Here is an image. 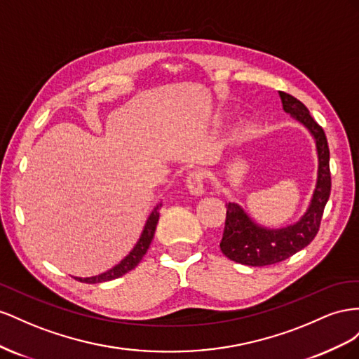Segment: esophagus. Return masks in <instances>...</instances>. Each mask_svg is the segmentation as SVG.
<instances>
[{
	"label": "esophagus",
	"instance_id": "obj_1",
	"mask_svg": "<svg viewBox=\"0 0 359 359\" xmlns=\"http://www.w3.org/2000/svg\"><path fill=\"white\" fill-rule=\"evenodd\" d=\"M204 172L201 170H192L187 177V187L194 196H201L204 192Z\"/></svg>",
	"mask_w": 359,
	"mask_h": 359
}]
</instances>
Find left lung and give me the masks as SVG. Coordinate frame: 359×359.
<instances>
[{
  "label": "left lung",
  "mask_w": 359,
  "mask_h": 359,
  "mask_svg": "<svg viewBox=\"0 0 359 359\" xmlns=\"http://www.w3.org/2000/svg\"><path fill=\"white\" fill-rule=\"evenodd\" d=\"M285 112L299 120L310 129L316 138L319 153V177L309 210L294 225L281 230H266L255 225L245 212L234 203L227 204L225 225L219 247L225 257L247 266H268L292 257L294 252L305 248L320 229V221L326 201L331 194L330 147L325 130L311 117L309 108L289 93L280 91Z\"/></svg>",
  "instance_id": "left-lung-1"
}]
</instances>
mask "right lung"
<instances>
[{
    "mask_svg": "<svg viewBox=\"0 0 359 359\" xmlns=\"http://www.w3.org/2000/svg\"><path fill=\"white\" fill-rule=\"evenodd\" d=\"M161 208H162V203H159L158 206L155 208V210L151 212V215L147 219L146 227H144V231H142L138 243L135 245V248L129 252L128 257L123 259L117 266H114V268L104 272V273L91 276V278H75V280H78L81 283H87V284H96V283H104V281L118 278V276L125 275L129 271L134 269L135 266L141 262V259L144 257V254L147 252V250L150 247V242H151L153 236H155V230H156V224L159 221V209Z\"/></svg>",
    "mask_w": 359,
    "mask_h": 359,
    "instance_id": "1",
    "label": "right lung"
}]
</instances>
